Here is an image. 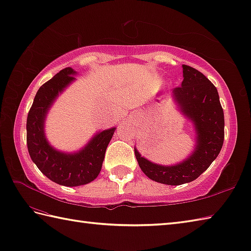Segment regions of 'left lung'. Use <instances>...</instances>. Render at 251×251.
Segmentation results:
<instances>
[{
  "instance_id": "1",
  "label": "left lung",
  "mask_w": 251,
  "mask_h": 251,
  "mask_svg": "<svg viewBox=\"0 0 251 251\" xmlns=\"http://www.w3.org/2000/svg\"><path fill=\"white\" fill-rule=\"evenodd\" d=\"M183 67L181 86L172 91L182 114L192 121L196 145L186 159L173 166H162L142 157L134 147L141 170L152 181L167 185L190 183L210 167L221 151L224 141V114L219 93L201 71L187 65Z\"/></svg>"
}]
</instances>
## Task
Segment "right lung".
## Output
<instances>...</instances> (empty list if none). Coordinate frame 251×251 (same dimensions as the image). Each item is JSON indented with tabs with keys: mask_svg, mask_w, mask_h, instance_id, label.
<instances>
[{
	"mask_svg": "<svg viewBox=\"0 0 251 251\" xmlns=\"http://www.w3.org/2000/svg\"><path fill=\"white\" fill-rule=\"evenodd\" d=\"M73 68L56 74L38 90L27 117V146L39 170L50 181L64 186H80L94 181L100 175L106 148L116 127L97 132L82 150L75 152L57 151L50 144L44 132L47 115L55 100L75 80Z\"/></svg>",
	"mask_w": 251,
	"mask_h": 251,
	"instance_id": "1",
	"label": "right lung"
}]
</instances>
